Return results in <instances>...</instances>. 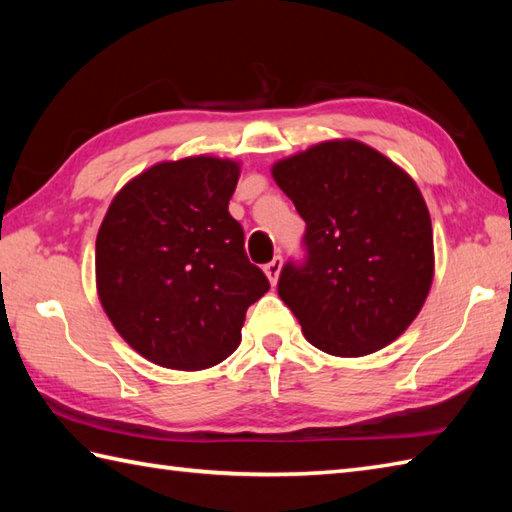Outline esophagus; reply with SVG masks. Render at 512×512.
Returning <instances> with one entry per match:
<instances>
[{"label": "esophagus", "instance_id": "34e87169", "mask_svg": "<svg viewBox=\"0 0 512 512\" xmlns=\"http://www.w3.org/2000/svg\"><path fill=\"white\" fill-rule=\"evenodd\" d=\"M264 273H266V277H268V281L270 284H277V279H279V273H281V257H275L273 262L270 264H266L264 266Z\"/></svg>", "mask_w": 512, "mask_h": 512}]
</instances>
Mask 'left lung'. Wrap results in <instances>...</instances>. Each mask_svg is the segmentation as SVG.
Listing matches in <instances>:
<instances>
[{"instance_id":"8db88e82","label":"left lung","mask_w":512,"mask_h":512,"mask_svg":"<svg viewBox=\"0 0 512 512\" xmlns=\"http://www.w3.org/2000/svg\"><path fill=\"white\" fill-rule=\"evenodd\" d=\"M270 173L306 222V264H286L277 288L303 336L345 358L394 343L418 317L436 273L418 184L354 138L323 140L277 160Z\"/></svg>"}]
</instances>
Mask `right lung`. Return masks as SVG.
I'll return each mask as SVG.
<instances>
[{
    "mask_svg": "<svg viewBox=\"0 0 512 512\" xmlns=\"http://www.w3.org/2000/svg\"><path fill=\"white\" fill-rule=\"evenodd\" d=\"M242 165L162 160L114 195L96 235V292L114 330L147 361L198 372L231 356L266 275L228 213Z\"/></svg>",
    "mask_w": 512,
    "mask_h": 512,
    "instance_id": "obj_1",
    "label": "right lung"
}]
</instances>
